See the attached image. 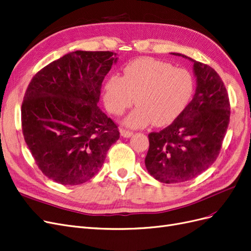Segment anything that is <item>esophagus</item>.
Listing matches in <instances>:
<instances>
[{
  "label": "esophagus",
  "mask_w": 251,
  "mask_h": 251,
  "mask_svg": "<svg viewBox=\"0 0 251 251\" xmlns=\"http://www.w3.org/2000/svg\"><path fill=\"white\" fill-rule=\"evenodd\" d=\"M120 135H122L125 138H129V137L133 136V132L126 131V129H120Z\"/></svg>",
  "instance_id": "esophagus-1"
}]
</instances>
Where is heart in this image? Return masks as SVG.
Masks as SVG:
<instances>
[{"label":"heart","mask_w":251,"mask_h":251,"mask_svg":"<svg viewBox=\"0 0 251 251\" xmlns=\"http://www.w3.org/2000/svg\"><path fill=\"white\" fill-rule=\"evenodd\" d=\"M194 92L192 75L184 68L153 58H139L126 65L122 77L110 76L103 86V100L114 115H122L133 103L138 106L126 118L132 128L152 123L167 126L183 113Z\"/></svg>","instance_id":"1"}]
</instances>
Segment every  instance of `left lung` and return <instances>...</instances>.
Masks as SVG:
<instances>
[{"instance_id": "left-lung-1", "label": "left lung", "mask_w": 251, "mask_h": 251, "mask_svg": "<svg viewBox=\"0 0 251 251\" xmlns=\"http://www.w3.org/2000/svg\"><path fill=\"white\" fill-rule=\"evenodd\" d=\"M193 63L196 89L192 100L174 123L149 135L145 166L165 184L200 176L217 159L229 123V100L221 77L209 65L179 53Z\"/></svg>"}]
</instances>
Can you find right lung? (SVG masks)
<instances>
[{
  "label": "right lung",
  "mask_w": 251,
  "mask_h": 251,
  "mask_svg": "<svg viewBox=\"0 0 251 251\" xmlns=\"http://www.w3.org/2000/svg\"><path fill=\"white\" fill-rule=\"evenodd\" d=\"M116 55L72 51L43 67L25 93V141L42 174L58 184L92 178L118 140L117 126L98 107L101 83Z\"/></svg>",
  "instance_id": "obj_1"
}]
</instances>
